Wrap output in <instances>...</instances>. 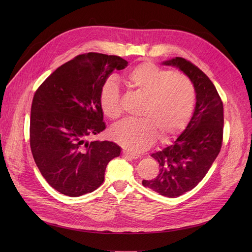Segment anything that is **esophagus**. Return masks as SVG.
Returning a JSON list of instances; mask_svg holds the SVG:
<instances>
[{
	"label": "esophagus",
	"instance_id": "obj_1",
	"mask_svg": "<svg viewBox=\"0 0 252 252\" xmlns=\"http://www.w3.org/2000/svg\"><path fill=\"white\" fill-rule=\"evenodd\" d=\"M123 154H124L126 157L131 158V159H137V158H139V157H140L138 154L130 153V152H128V151H126V150H124V151H123Z\"/></svg>",
	"mask_w": 252,
	"mask_h": 252
}]
</instances>
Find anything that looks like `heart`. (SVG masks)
<instances>
[{
	"instance_id": "b5f03b06",
	"label": "heart",
	"mask_w": 252,
	"mask_h": 252,
	"mask_svg": "<svg viewBox=\"0 0 252 252\" xmlns=\"http://www.w3.org/2000/svg\"><path fill=\"white\" fill-rule=\"evenodd\" d=\"M129 89L145 97L139 111L141 118H127L114 125L110 136L131 153L148 149L156 136L164 141L177 135L187 125L195 103V89L183 73L171 72L152 63H143L125 77ZM103 113L110 119L122 114L119 88L115 81H106L100 91Z\"/></svg>"
}]
</instances>
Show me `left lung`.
<instances>
[{
    "mask_svg": "<svg viewBox=\"0 0 252 252\" xmlns=\"http://www.w3.org/2000/svg\"><path fill=\"white\" fill-rule=\"evenodd\" d=\"M162 64L175 66L191 79L196 105L189 124L177 140L151 154L159 163V174L153 180H143L142 184L162 196L176 198L195 188L219 155L223 107L213 82L193 63L176 57Z\"/></svg>",
    "mask_w": 252,
    "mask_h": 252,
    "instance_id": "obj_1",
    "label": "left lung"
}]
</instances>
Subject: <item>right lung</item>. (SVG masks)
Instances as JSON below:
<instances>
[{
	"label": "right lung",
	"instance_id": "1",
	"mask_svg": "<svg viewBox=\"0 0 252 252\" xmlns=\"http://www.w3.org/2000/svg\"><path fill=\"white\" fill-rule=\"evenodd\" d=\"M127 61L88 53L64 63L36 90L31 111V148L36 166L52 188L78 197L95 191L121 147L88 138L105 129L99 96L113 70Z\"/></svg>",
	"mask_w": 252,
	"mask_h": 252
}]
</instances>
